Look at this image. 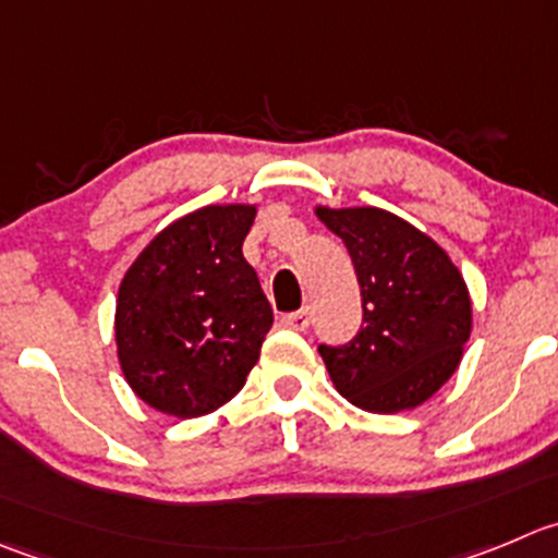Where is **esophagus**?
<instances>
[{
  "instance_id": "obj_1",
  "label": "esophagus",
  "mask_w": 558,
  "mask_h": 558,
  "mask_svg": "<svg viewBox=\"0 0 558 558\" xmlns=\"http://www.w3.org/2000/svg\"><path fill=\"white\" fill-rule=\"evenodd\" d=\"M282 323L293 331H306L310 328V310H299V312H290V315H282Z\"/></svg>"
}]
</instances>
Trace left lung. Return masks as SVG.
Returning <instances> with one entry per match:
<instances>
[{
	"mask_svg": "<svg viewBox=\"0 0 558 558\" xmlns=\"http://www.w3.org/2000/svg\"><path fill=\"white\" fill-rule=\"evenodd\" d=\"M315 216L344 241L364 301V326L342 348L320 344L331 384L369 413L413 411L463 362L474 326L469 284L447 248L384 208Z\"/></svg>",
	"mask_w": 558,
	"mask_h": 558,
	"instance_id": "left-lung-1",
	"label": "left lung"
}]
</instances>
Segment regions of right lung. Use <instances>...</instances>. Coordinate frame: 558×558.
Instances as JSON below:
<instances>
[{"label": "right lung", "mask_w": 558, "mask_h": 558, "mask_svg": "<svg viewBox=\"0 0 558 558\" xmlns=\"http://www.w3.org/2000/svg\"><path fill=\"white\" fill-rule=\"evenodd\" d=\"M257 205H205L150 238L114 306L117 362L153 411L196 418L246 384L274 312L243 257Z\"/></svg>", "instance_id": "right-lung-1"}]
</instances>
